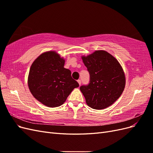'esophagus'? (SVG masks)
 Returning <instances> with one entry per match:
<instances>
[{
    "instance_id": "obj_1",
    "label": "esophagus",
    "mask_w": 153,
    "mask_h": 153,
    "mask_svg": "<svg viewBox=\"0 0 153 153\" xmlns=\"http://www.w3.org/2000/svg\"><path fill=\"white\" fill-rule=\"evenodd\" d=\"M77 82L78 83V84H79V85H81V80H78Z\"/></svg>"
}]
</instances>
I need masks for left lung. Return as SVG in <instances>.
<instances>
[{
  "instance_id": "left-lung-1",
  "label": "left lung",
  "mask_w": 153,
  "mask_h": 153,
  "mask_svg": "<svg viewBox=\"0 0 153 153\" xmlns=\"http://www.w3.org/2000/svg\"><path fill=\"white\" fill-rule=\"evenodd\" d=\"M82 59L90 74L89 84L80 88L87 105L96 110L108 107L121 96L126 85L121 65L105 50H96Z\"/></svg>"
}]
</instances>
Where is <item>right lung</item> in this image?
<instances>
[{
	"mask_svg": "<svg viewBox=\"0 0 153 153\" xmlns=\"http://www.w3.org/2000/svg\"><path fill=\"white\" fill-rule=\"evenodd\" d=\"M65 59L55 51L41 53L32 62L28 76L29 89L34 98L48 107L65 102L72 91L79 87L71 71L64 68Z\"/></svg>",
	"mask_w": 153,
	"mask_h": 153,
	"instance_id": "1",
	"label": "right lung"
}]
</instances>
